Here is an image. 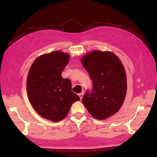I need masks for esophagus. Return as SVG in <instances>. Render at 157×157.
Returning <instances> with one entry per match:
<instances>
[{
    "label": "esophagus",
    "mask_w": 157,
    "mask_h": 157,
    "mask_svg": "<svg viewBox=\"0 0 157 157\" xmlns=\"http://www.w3.org/2000/svg\"><path fill=\"white\" fill-rule=\"evenodd\" d=\"M84 96V93H80V94H78V96L80 97V99H82V97Z\"/></svg>",
    "instance_id": "1"
}]
</instances>
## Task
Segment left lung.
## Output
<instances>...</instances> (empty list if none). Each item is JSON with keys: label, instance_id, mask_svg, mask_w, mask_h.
<instances>
[{"label": "left lung", "instance_id": "8db88e82", "mask_svg": "<svg viewBox=\"0 0 157 157\" xmlns=\"http://www.w3.org/2000/svg\"><path fill=\"white\" fill-rule=\"evenodd\" d=\"M81 62L92 80V88L86 90L82 103L94 118L105 119L119 110L124 101L127 89L124 68L110 52H90Z\"/></svg>", "mask_w": 157, "mask_h": 157}]
</instances>
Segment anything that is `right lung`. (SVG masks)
<instances>
[{"label": "right lung", "instance_id": "right-lung-1", "mask_svg": "<svg viewBox=\"0 0 157 157\" xmlns=\"http://www.w3.org/2000/svg\"><path fill=\"white\" fill-rule=\"evenodd\" d=\"M69 56L56 51L36 58L27 80V92L32 106L46 119L58 122L67 116L73 102L80 100L71 91V82L61 77Z\"/></svg>", "mask_w": 157, "mask_h": 157}]
</instances>
